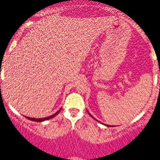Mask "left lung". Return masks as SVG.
Segmentation results:
<instances>
[{
    "mask_svg": "<svg viewBox=\"0 0 160 160\" xmlns=\"http://www.w3.org/2000/svg\"><path fill=\"white\" fill-rule=\"evenodd\" d=\"M88 114H89V115H90V116H91V117H92V118H94V117H93V116H92V114H90V113H89V112H88ZM94 119H95V118H94ZM103 125H106V126H110V125H105V124H103Z\"/></svg>",
    "mask_w": 160,
    "mask_h": 160,
    "instance_id": "8db88e82",
    "label": "left lung"
}]
</instances>
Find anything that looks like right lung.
Here are the masks:
<instances>
[{"label": "right lung", "mask_w": 160, "mask_h": 160, "mask_svg": "<svg viewBox=\"0 0 160 160\" xmlns=\"http://www.w3.org/2000/svg\"><path fill=\"white\" fill-rule=\"evenodd\" d=\"M61 110H62V108L60 109V110H58V111H57L56 113H55V114H53V115L49 116V117H46V118H29V117H26V118L29 119V120H31V121H33V122H44V121L49 120V119H50V118H52L55 117V116H56L57 114H58L60 111H61Z\"/></svg>", "instance_id": "1"}]
</instances>
